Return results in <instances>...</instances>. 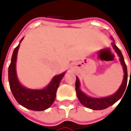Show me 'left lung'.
<instances>
[{
  "label": "left lung",
  "instance_id": "8db88e82",
  "mask_svg": "<svg viewBox=\"0 0 131 131\" xmlns=\"http://www.w3.org/2000/svg\"><path fill=\"white\" fill-rule=\"evenodd\" d=\"M111 37L113 40V42H112V47H113V50H115V52L118 54V56L119 57V60L121 62V65L123 67V72H124L123 82H122L121 85L120 86L119 89L117 90L116 92L112 94L111 96H106V97L94 98L91 97V96H89L81 90V89H80V81H79V79L77 77V79H76L75 86H76V92H77L78 99L83 106H84L85 107L93 109V110H103V109L107 108L108 107L112 106L113 104H115L116 101H118L123 96V94H124V92H125L126 89V86H127V82H128L127 67L126 65L123 54L121 52V50L115 45L113 37Z\"/></svg>",
  "mask_w": 131,
  "mask_h": 131
}]
</instances>
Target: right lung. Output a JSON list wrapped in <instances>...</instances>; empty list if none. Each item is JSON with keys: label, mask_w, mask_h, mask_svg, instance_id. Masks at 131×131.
Here are the masks:
<instances>
[{"label": "right lung", "mask_w": 131, "mask_h": 131, "mask_svg": "<svg viewBox=\"0 0 131 131\" xmlns=\"http://www.w3.org/2000/svg\"><path fill=\"white\" fill-rule=\"evenodd\" d=\"M23 40L22 38L20 41ZM20 44L15 48L8 67V80L12 94L19 104L32 111H44L52 106L56 98L57 90L66 72L56 75L50 84L42 89H31L23 86L19 81L16 72L17 55Z\"/></svg>", "instance_id": "1"}]
</instances>
